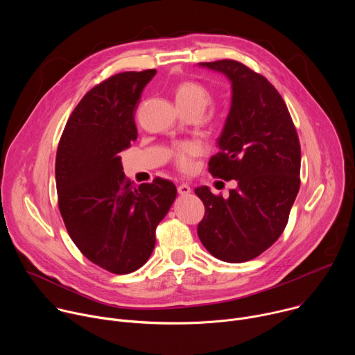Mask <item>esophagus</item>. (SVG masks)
<instances>
[{
	"instance_id": "34e87169",
	"label": "esophagus",
	"mask_w": 355,
	"mask_h": 355,
	"mask_svg": "<svg viewBox=\"0 0 355 355\" xmlns=\"http://www.w3.org/2000/svg\"><path fill=\"white\" fill-rule=\"evenodd\" d=\"M191 192V187L188 184H181L178 185V193L180 195H188Z\"/></svg>"
}]
</instances>
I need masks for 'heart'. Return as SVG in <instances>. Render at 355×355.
I'll use <instances>...</instances> for the list:
<instances>
[{"instance_id":"heart-1","label":"heart","mask_w":355,"mask_h":355,"mask_svg":"<svg viewBox=\"0 0 355 355\" xmlns=\"http://www.w3.org/2000/svg\"><path fill=\"white\" fill-rule=\"evenodd\" d=\"M211 91L205 85L195 81L181 83L175 89V103L178 107L182 108H195L204 112L211 104ZM202 151H204L202 143L196 140H188L177 143L174 146L173 155L177 166L184 171H189L193 167V157L199 156Z\"/></svg>"}]
</instances>
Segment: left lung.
Returning <instances> with one entry per match:
<instances>
[{"mask_svg":"<svg viewBox=\"0 0 355 355\" xmlns=\"http://www.w3.org/2000/svg\"><path fill=\"white\" fill-rule=\"evenodd\" d=\"M227 77L230 110L209 171L236 180L229 196L207 185L195 188L205 205L198 236L226 263L256 259L282 234L299 191L300 144L289 111L275 87L236 60L199 63Z\"/></svg>","mask_w":355,"mask_h":355,"instance_id":"1","label":"left lung"}]
</instances>
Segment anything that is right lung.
<instances>
[{
  "mask_svg": "<svg viewBox=\"0 0 355 355\" xmlns=\"http://www.w3.org/2000/svg\"><path fill=\"white\" fill-rule=\"evenodd\" d=\"M156 70L119 73L89 89L70 115L56 155L59 209L83 254L110 272L140 268L177 196L163 178L133 185L121 151L137 137L135 111Z\"/></svg>",
  "mask_w": 355,
  "mask_h": 355,
  "instance_id": "obj_1",
  "label": "right lung"
}]
</instances>
